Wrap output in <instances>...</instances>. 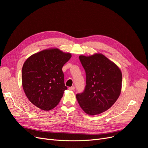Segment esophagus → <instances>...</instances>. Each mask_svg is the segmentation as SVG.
<instances>
[{"mask_svg":"<svg viewBox=\"0 0 148 148\" xmlns=\"http://www.w3.org/2000/svg\"><path fill=\"white\" fill-rule=\"evenodd\" d=\"M69 90L71 91H73V90H74L75 89V87L74 86H71V87H69V88H68Z\"/></svg>","mask_w":148,"mask_h":148,"instance_id":"34e87169","label":"esophagus"}]
</instances>
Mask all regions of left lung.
I'll return each instance as SVG.
<instances>
[{
    "label": "left lung",
    "instance_id": "1",
    "mask_svg": "<svg viewBox=\"0 0 148 148\" xmlns=\"http://www.w3.org/2000/svg\"><path fill=\"white\" fill-rule=\"evenodd\" d=\"M79 59L85 70L86 85L76 98L85 113L96 115L110 108L121 94V71L101 53L80 56Z\"/></svg>",
    "mask_w": 148,
    "mask_h": 148
}]
</instances>
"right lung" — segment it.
<instances>
[{
  "mask_svg": "<svg viewBox=\"0 0 148 148\" xmlns=\"http://www.w3.org/2000/svg\"><path fill=\"white\" fill-rule=\"evenodd\" d=\"M71 53L49 48L32 55L22 69V85L28 99L42 110L56 107L67 87L64 83L63 65Z\"/></svg>",
  "mask_w": 148,
  "mask_h": 148,
  "instance_id": "right-lung-1",
  "label": "right lung"
}]
</instances>
